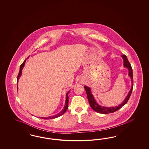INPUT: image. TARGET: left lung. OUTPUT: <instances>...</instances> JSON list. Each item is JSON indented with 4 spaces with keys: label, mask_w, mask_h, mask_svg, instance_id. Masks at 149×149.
Returning a JSON list of instances; mask_svg holds the SVG:
<instances>
[{
    "label": "left lung",
    "mask_w": 149,
    "mask_h": 149,
    "mask_svg": "<svg viewBox=\"0 0 149 149\" xmlns=\"http://www.w3.org/2000/svg\"><path fill=\"white\" fill-rule=\"evenodd\" d=\"M121 57H122L123 60V65H124V67L128 69V71H129L128 75L131 77V81H132V87H131V90L130 91V92H129L128 95H127L126 98L121 104H120L119 105L116 106L115 107H104L100 106L95 101L93 95L92 94V93L91 92L90 88L87 87V86H84V88H85V91H86L87 98H88V100L89 103L90 105V107L93 110H95V111H96L97 113H103V114H107V113H114V112L117 111L118 109L121 108L123 105H125V104H126L128 100H129L130 98V96H131V93H132V90H133V70H132V68L131 67V64L129 62L126 56L123 54V55L121 56Z\"/></svg>",
    "instance_id": "left-lung-1"
}]
</instances>
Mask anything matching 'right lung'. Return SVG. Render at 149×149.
Returning a JSON list of instances; mask_svg holds the SVG:
<instances>
[{
  "label": "right lung",
  "mask_w": 149,
  "mask_h": 149,
  "mask_svg": "<svg viewBox=\"0 0 149 149\" xmlns=\"http://www.w3.org/2000/svg\"><path fill=\"white\" fill-rule=\"evenodd\" d=\"M29 58V57H28V58ZM26 59L24 61V62H23L22 64L20 65V68H19V71L18 72V77L17 78V84H18V79L19 78V77H21V74H22V70L24 66V64L26 63ZM17 90H18V86H17ZM69 91L67 92V93L66 94V100H65V105H64V107L63 110H62L60 113H58L54 115V116H49V117H41L42 119H45V120H49V119H53V118H57V117H59L61 116H62V115H63L64 113L66 112V111L67 110L68 107V100H69V97H68V93H69Z\"/></svg>",
  "instance_id": "right-lung-1"
}]
</instances>
